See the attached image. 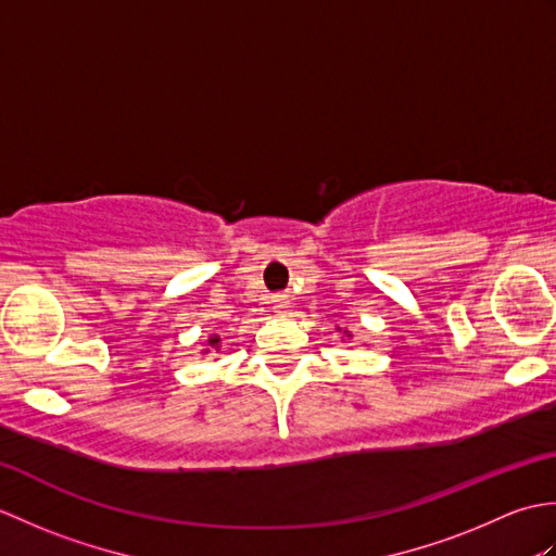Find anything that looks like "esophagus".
<instances>
[{
  "mask_svg": "<svg viewBox=\"0 0 556 556\" xmlns=\"http://www.w3.org/2000/svg\"><path fill=\"white\" fill-rule=\"evenodd\" d=\"M275 308L281 313V311H287L289 308V299L287 296H275Z\"/></svg>",
  "mask_w": 556,
  "mask_h": 556,
  "instance_id": "1",
  "label": "esophagus"
}]
</instances>
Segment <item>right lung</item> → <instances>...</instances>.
<instances>
[{
    "label": "right lung",
    "mask_w": 556,
    "mask_h": 556,
    "mask_svg": "<svg viewBox=\"0 0 556 556\" xmlns=\"http://www.w3.org/2000/svg\"><path fill=\"white\" fill-rule=\"evenodd\" d=\"M210 344H212V346H217V344H219V337H212V339H210Z\"/></svg>",
    "instance_id": "add662e5"
}]
</instances>
